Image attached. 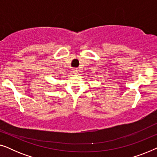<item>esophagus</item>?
I'll list each match as a JSON object with an SVG mask.
<instances>
[{"label": "esophagus", "mask_w": 157, "mask_h": 157, "mask_svg": "<svg viewBox=\"0 0 157 157\" xmlns=\"http://www.w3.org/2000/svg\"><path fill=\"white\" fill-rule=\"evenodd\" d=\"M78 70L77 69V68H74V69H73V73H74V74H78Z\"/></svg>", "instance_id": "34e87169"}]
</instances>
